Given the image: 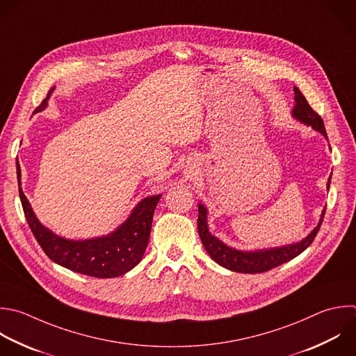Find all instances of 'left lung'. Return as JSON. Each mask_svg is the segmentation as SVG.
<instances>
[{"instance_id": "left-lung-1", "label": "left lung", "mask_w": 356, "mask_h": 356, "mask_svg": "<svg viewBox=\"0 0 356 356\" xmlns=\"http://www.w3.org/2000/svg\"><path fill=\"white\" fill-rule=\"evenodd\" d=\"M293 92H295L296 104L293 107L292 115L296 120H299L300 122L310 125L313 129H316L317 132L323 134L327 138V132H325L324 122H323L321 117L309 106L307 100L305 99V96L300 93V90L296 86L293 88ZM330 181H331V177L328 178L327 188H330ZM206 213L207 211L203 207V204H199L197 231H199L202 243L204 245L210 257L216 263H218L220 266H222L228 270H232L236 273L256 274V273L268 271L285 261H289L291 259L296 257L298 254H300L316 238V235L320 229V225L323 222L325 209L321 213V218H320V222L317 224V227L303 241L293 243V245H286V246L273 248V249H266V250H256V252H242V250L232 249V248L224 245L216 236H213L207 228Z\"/></svg>"}]
</instances>
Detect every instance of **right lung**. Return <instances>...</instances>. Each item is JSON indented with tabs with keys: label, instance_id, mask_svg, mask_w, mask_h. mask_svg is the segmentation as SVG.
Returning <instances> with one entry per match:
<instances>
[{
	"label": "right lung",
	"instance_id": "obj_1",
	"mask_svg": "<svg viewBox=\"0 0 356 356\" xmlns=\"http://www.w3.org/2000/svg\"><path fill=\"white\" fill-rule=\"evenodd\" d=\"M53 89L35 113L46 108ZM17 174L26 221L36 241L53 261L75 273L96 278H111L125 274L142 260L150 236L153 213L161 195L143 199L134 209L129 218L113 234L88 241H70L53 234L39 222L22 192L19 164Z\"/></svg>",
	"mask_w": 356,
	"mask_h": 356
}]
</instances>
